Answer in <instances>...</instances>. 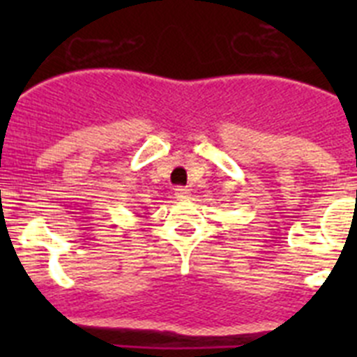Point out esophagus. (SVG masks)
Wrapping results in <instances>:
<instances>
[{"mask_svg":"<svg viewBox=\"0 0 357 357\" xmlns=\"http://www.w3.org/2000/svg\"><path fill=\"white\" fill-rule=\"evenodd\" d=\"M175 198H176V200H188V198H189V189L175 188Z\"/></svg>","mask_w":357,"mask_h":357,"instance_id":"1","label":"esophagus"}]
</instances>
